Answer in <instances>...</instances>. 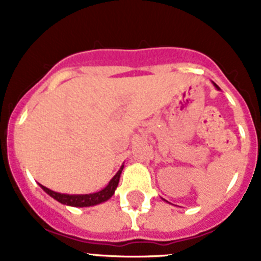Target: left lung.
<instances>
[{"mask_svg": "<svg viewBox=\"0 0 261 261\" xmlns=\"http://www.w3.org/2000/svg\"><path fill=\"white\" fill-rule=\"evenodd\" d=\"M212 84H213V86H214V87H216V89H217V90H221V89H220V87H218V86H217V85H216V84H214V82H212Z\"/></svg>", "mask_w": 261, "mask_h": 261, "instance_id": "8db88e82", "label": "left lung"}]
</instances>
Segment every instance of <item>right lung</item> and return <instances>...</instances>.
<instances>
[{"instance_id":"right-lung-1","label":"right lung","mask_w":261,"mask_h":261,"mask_svg":"<svg viewBox=\"0 0 261 261\" xmlns=\"http://www.w3.org/2000/svg\"><path fill=\"white\" fill-rule=\"evenodd\" d=\"M124 165L120 167L119 171L116 172L112 179L110 180V183L103 188L102 191H98L95 193H86V195H68V193H59L55 192V191L49 190L47 187L39 186L41 187V190L44 191L45 193L53 197L56 201L61 202L64 205H69V206H75V208H86V206H94V205L102 204V202L110 200L112 196H114L115 190L117 188V184H119L120 180V175H121V171H123Z\"/></svg>"}]
</instances>
